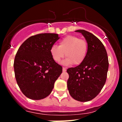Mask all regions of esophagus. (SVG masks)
<instances>
[{"label": "esophagus", "mask_w": 122, "mask_h": 122, "mask_svg": "<svg viewBox=\"0 0 122 122\" xmlns=\"http://www.w3.org/2000/svg\"><path fill=\"white\" fill-rule=\"evenodd\" d=\"M62 71H63V72H66V68L63 67V68H62Z\"/></svg>", "instance_id": "obj_1"}]
</instances>
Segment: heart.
Wrapping results in <instances>:
<instances>
[{"instance_id":"b5f03b06","label":"heart","mask_w":122,"mask_h":122,"mask_svg":"<svg viewBox=\"0 0 122 122\" xmlns=\"http://www.w3.org/2000/svg\"><path fill=\"white\" fill-rule=\"evenodd\" d=\"M87 51L86 41L72 35L66 36L60 41L58 46L53 45L50 50L53 59L56 62H60L65 54L66 58L62 62L64 65H80L85 60Z\"/></svg>"}]
</instances>
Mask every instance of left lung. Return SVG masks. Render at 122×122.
I'll return each instance as SVG.
<instances>
[{
	"label": "left lung",
	"mask_w": 122,
	"mask_h": 122,
	"mask_svg": "<svg viewBox=\"0 0 122 122\" xmlns=\"http://www.w3.org/2000/svg\"><path fill=\"white\" fill-rule=\"evenodd\" d=\"M88 43L84 61L75 68L67 69L69 77L67 86L75 100L85 102L99 94L106 83L108 69V59L104 46L96 36L84 30H78Z\"/></svg>",
	"instance_id": "8db88e82"
}]
</instances>
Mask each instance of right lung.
I'll return each mask as SVG.
<instances>
[{
	"label": "right lung",
	"mask_w": 122,
	"mask_h": 122,
	"mask_svg": "<svg viewBox=\"0 0 122 122\" xmlns=\"http://www.w3.org/2000/svg\"><path fill=\"white\" fill-rule=\"evenodd\" d=\"M59 39L57 34H39L29 37L19 47L14 63L15 76L21 91L29 99L46 97L62 73V66L50 52Z\"/></svg>",
	"instance_id": "1"
}]
</instances>
